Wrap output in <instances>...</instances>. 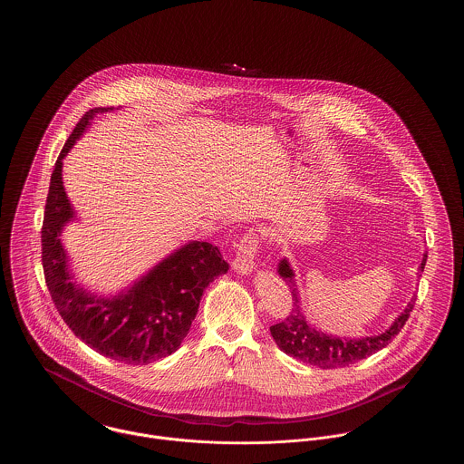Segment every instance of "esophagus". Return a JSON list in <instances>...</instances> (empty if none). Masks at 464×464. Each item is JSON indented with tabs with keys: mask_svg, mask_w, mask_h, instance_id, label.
Instances as JSON below:
<instances>
[{
	"mask_svg": "<svg viewBox=\"0 0 464 464\" xmlns=\"http://www.w3.org/2000/svg\"><path fill=\"white\" fill-rule=\"evenodd\" d=\"M259 248L257 237L254 233L245 235L240 243H238V252L233 261V267L240 275H248L256 269V254Z\"/></svg>",
	"mask_w": 464,
	"mask_h": 464,
	"instance_id": "1",
	"label": "esophagus"
}]
</instances>
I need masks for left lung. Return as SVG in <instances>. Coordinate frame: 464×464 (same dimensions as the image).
Returning a JSON list of instances; mask_svg holds the SVG:
<instances>
[{"mask_svg": "<svg viewBox=\"0 0 464 464\" xmlns=\"http://www.w3.org/2000/svg\"><path fill=\"white\" fill-rule=\"evenodd\" d=\"M426 259H428V254L422 256L420 271H424ZM278 275L287 282L288 287L292 288V295H294L295 303H294V309L287 318L284 322L269 327V332L284 353L294 356L309 365L320 367V369L346 367V365L356 363L371 354L377 353L384 346H388L398 332L403 329L407 318L411 316V311L414 308V303H416V297H412L411 303L395 318L392 327L377 335H367V337H358V339L337 337V335L318 331L309 324L303 304H301L299 290H297L295 280H294L295 273L290 267L287 259L280 261Z\"/></svg>", "mask_w": 464, "mask_h": 464, "instance_id": "left-lung-1", "label": "left lung"}]
</instances>
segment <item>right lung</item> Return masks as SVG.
Listing matches in <instances>:
<instances>
[{"label":"right lung","instance_id":"add662e5","mask_svg":"<svg viewBox=\"0 0 464 464\" xmlns=\"http://www.w3.org/2000/svg\"><path fill=\"white\" fill-rule=\"evenodd\" d=\"M111 111L114 108L90 110L55 161L44 205L42 261L48 292L74 335L111 360L146 365L179 350L198 313L203 290L226 275L229 265L218 246L195 240L169 254L116 295H97L72 282L61 235L66 224L76 221V212L64 189L63 160L93 116Z\"/></svg>","mask_w":464,"mask_h":464}]
</instances>
